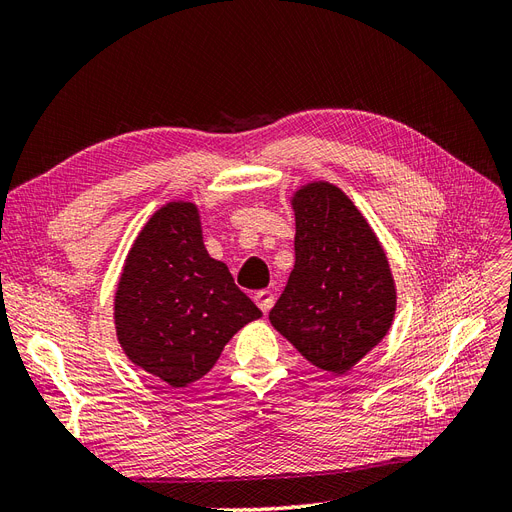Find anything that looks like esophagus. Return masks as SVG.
<instances>
[{"label": "esophagus", "instance_id": "obj_1", "mask_svg": "<svg viewBox=\"0 0 512 512\" xmlns=\"http://www.w3.org/2000/svg\"><path fill=\"white\" fill-rule=\"evenodd\" d=\"M254 301H256V305L262 309V312H269V309L273 307V303H275V294L271 292V290H258L256 294H254Z\"/></svg>", "mask_w": 512, "mask_h": 512}]
</instances>
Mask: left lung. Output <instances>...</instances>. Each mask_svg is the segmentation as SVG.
<instances>
[{
	"mask_svg": "<svg viewBox=\"0 0 512 512\" xmlns=\"http://www.w3.org/2000/svg\"><path fill=\"white\" fill-rule=\"evenodd\" d=\"M292 209L294 269L269 320L309 363L346 374L391 329L397 294L389 260L333 183L303 185Z\"/></svg>",
	"mask_w": 512,
	"mask_h": 512,
	"instance_id": "left-lung-1",
	"label": "left lung"
}]
</instances>
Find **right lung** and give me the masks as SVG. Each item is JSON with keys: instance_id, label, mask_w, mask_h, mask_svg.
<instances>
[{"instance_id": "1", "label": "right lung", "mask_w": 512, "mask_h": 512, "mask_svg": "<svg viewBox=\"0 0 512 512\" xmlns=\"http://www.w3.org/2000/svg\"><path fill=\"white\" fill-rule=\"evenodd\" d=\"M228 267L203 243L194 203H168L138 232L115 294L128 359L173 389L203 378L228 339L260 318Z\"/></svg>"}]
</instances>
